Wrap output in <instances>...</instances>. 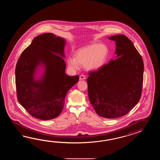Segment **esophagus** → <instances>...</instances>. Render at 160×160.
Segmentation results:
<instances>
[{"label": "esophagus", "mask_w": 160, "mask_h": 160, "mask_svg": "<svg viewBox=\"0 0 160 160\" xmlns=\"http://www.w3.org/2000/svg\"><path fill=\"white\" fill-rule=\"evenodd\" d=\"M85 79H86V77H85V75L82 74V75H81L80 76H79V79H80V80Z\"/></svg>", "instance_id": "obj_1"}]
</instances>
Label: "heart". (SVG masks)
<instances>
[{
    "label": "heart",
    "mask_w": 160,
    "mask_h": 160,
    "mask_svg": "<svg viewBox=\"0 0 160 160\" xmlns=\"http://www.w3.org/2000/svg\"><path fill=\"white\" fill-rule=\"evenodd\" d=\"M108 54V48L105 44H91L79 50L74 58H68V67L77 70L80 65L86 66V68L90 70H97L105 63Z\"/></svg>",
    "instance_id": "1"
}]
</instances>
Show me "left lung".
<instances>
[{
    "instance_id": "8db88e82",
    "label": "left lung",
    "mask_w": 160,
    "mask_h": 160,
    "mask_svg": "<svg viewBox=\"0 0 160 160\" xmlns=\"http://www.w3.org/2000/svg\"><path fill=\"white\" fill-rule=\"evenodd\" d=\"M115 41L117 59L88 72V98L97 114L106 118L126 115L141 97L143 62L133 42L125 35L109 38Z\"/></svg>"
}]
</instances>
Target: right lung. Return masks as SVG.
<instances>
[{
    "label": "right lung",
    "mask_w": 160,
    "mask_h": 160,
    "mask_svg": "<svg viewBox=\"0 0 160 160\" xmlns=\"http://www.w3.org/2000/svg\"><path fill=\"white\" fill-rule=\"evenodd\" d=\"M65 42L63 38L52 33L41 34L34 38L18 61V100L31 116L38 119L57 117L63 108L67 92L78 82V75L68 76L65 73L66 63L62 58L65 57ZM40 65L44 67V72L37 80L35 73Z\"/></svg>",
    "instance_id": "obj_1"
}]
</instances>
